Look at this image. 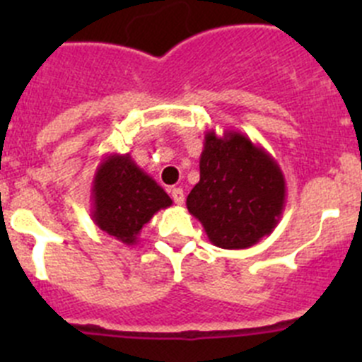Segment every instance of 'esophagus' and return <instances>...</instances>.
Returning <instances> with one entry per match:
<instances>
[{
    "instance_id": "obj_1",
    "label": "esophagus",
    "mask_w": 362,
    "mask_h": 362,
    "mask_svg": "<svg viewBox=\"0 0 362 362\" xmlns=\"http://www.w3.org/2000/svg\"><path fill=\"white\" fill-rule=\"evenodd\" d=\"M171 198H173V202L177 204H182L185 202V196H184V191H182L180 187H175L171 189Z\"/></svg>"
}]
</instances>
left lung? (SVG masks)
Masks as SVG:
<instances>
[{
	"mask_svg": "<svg viewBox=\"0 0 362 362\" xmlns=\"http://www.w3.org/2000/svg\"><path fill=\"white\" fill-rule=\"evenodd\" d=\"M286 206V178L279 163L238 131L204 134L199 182L187 210L221 249H249L272 235Z\"/></svg>",
	"mask_w": 362,
	"mask_h": 362,
	"instance_id": "left-lung-1",
	"label": "left lung"
}]
</instances>
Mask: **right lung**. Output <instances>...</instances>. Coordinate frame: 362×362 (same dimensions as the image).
I'll return each instance as SVG.
<instances>
[{"instance_id": "add662e5", "label": "right lung", "mask_w": 362, "mask_h": 362, "mask_svg": "<svg viewBox=\"0 0 362 362\" xmlns=\"http://www.w3.org/2000/svg\"><path fill=\"white\" fill-rule=\"evenodd\" d=\"M93 221L101 231L126 245L138 242L141 228L171 198L129 154H108L94 173Z\"/></svg>"}]
</instances>
